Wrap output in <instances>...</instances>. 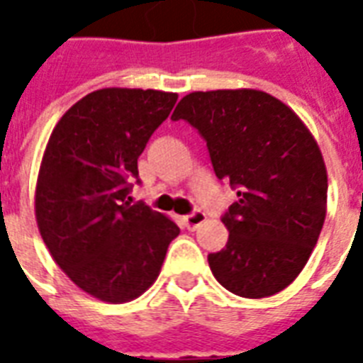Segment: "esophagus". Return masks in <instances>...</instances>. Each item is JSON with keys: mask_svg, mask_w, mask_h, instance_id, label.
Segmentation results:
<instances>
[{"mask_svg": "<svg viewBox=\"0 0 363 363\" xmlns=\"http://www.w3.org/2000/svg\"><path fill=\"white\" fill-rule=\"evenodd\" d=\"M182 220H184V226H186L188 230H196V228L201 226V224L207 220V216H205V213H201V211H194V213L184 216Z\"/></svg>", "mask_w": 363, "mask_h": 363, "instance_id": "1", "label": "esophagus"}]
</instances>
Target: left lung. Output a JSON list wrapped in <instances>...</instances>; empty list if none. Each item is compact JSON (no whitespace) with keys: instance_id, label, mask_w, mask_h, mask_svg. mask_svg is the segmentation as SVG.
<instances>
[{"instance_id":"8db88e82","label":"left lung","mask_w":363,"mask_h":363,"mask_svg":"<svg viewBox=\"0 0 363 363\" xmlns=\"http://www.w3.org/2000/svg\"><path fill=\"white\" fill-rule=\"evenodd\" d=\"M171 121L199 131L216 177L238 192L222 216L226 247L209 254L216 281L241 298L284 290L326 218L328 175L315 137L281 99L248 88L188 94Z\"/></svg>"}]
</instances>
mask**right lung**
I'll return each instance as SVG.
<instances>
[{
  "label": "right lung",
  "mask_w": 363,
  "mask_h": 363,
  "mask_svg": "<svg viewBox=\"0 0 363 363\" xmlns=\"http://www.w3.org/2000/svg\"><path fill=\"white\" fill-rule=\"evenodd\" d=\"M177 94L104 88L65 113L43 154L35 218L54 262L107 303L139 298L158 279L179 226L131 205L137 158L169 116Z\"/></svg>",
  "instance_id": "1"
}]
</instances>
